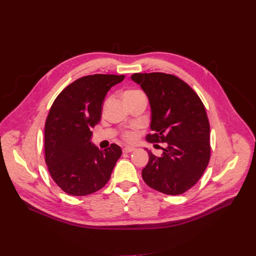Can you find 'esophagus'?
<instances>
[{"mask_svg": "<svg viewBox=\"0 0 256 256\" xmlns=\"http://www.w3.org/2000/svg\"><path fill=\"white\" fill-rule=\"evenodd\" d=\"M133 151H136L134 147H125V148H123V152L124 153H131Z\"/></svg>", "mask_w": 256, "mask_h": 256, "instance_id": "esophagus-1", "label": "esophagus"}]
</instances>
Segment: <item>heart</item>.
<instances>
[{"mask_svg":"<svg viewBox=\"0 0 256 256\" xmlns=\"http://www.w3.org/2000/svg\"><path fill=\"white\" fill-rule=\"evenodd\" d=\"M136 92L134 90H131V92H127L125 94H133ZM136 138V134L134 132H126L124 134V140L127 142H133Z\"/></svg>","mask_w":256,"mask_h":256,"instance_id":"heart-1","label":"heart"}]
</instances>
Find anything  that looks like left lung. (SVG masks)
Returning a JSON list of instances; mask_svg holds the SVG:
<instances>
[{"label":"left lung","mask_w":256,"mask_h":256,"mask_svg":"<svg viewBox=\"0 0 256 256\" xmlns=\"http://www.w3.org/2000/svg\"><path fill=\"white\" fill-rule=\"evenodd\" d=\"M151 106L150 142H166L162 156L148 151L144 181L166 194H180L197 184L210 158V128L205 107L194 90L164 72H136Z\"/></svg>","instance_id":"1"}]
</instances>
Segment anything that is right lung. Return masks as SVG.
I'll use <instances>...</instances> for the list:
<instances>
[{
  "label": "right lung",
  "mask_w": 256,
  "mask_h": 256,
  "mask_svg": "<svg viewBox=\"0 0 256 256\" xmlns=\"http://www.w3.org/2000/svg\"><path fill=\"white\" fill-rule=\"evenodd\" d=\"M124 75L96 74L77 79L60 92L46 120L44 156L55 184L72 196L101 190L110 178L122 149L99 150L90 131L100 122L107 92Z\"/></svg>",
  "instance_id": "1"
}]
</instances>
